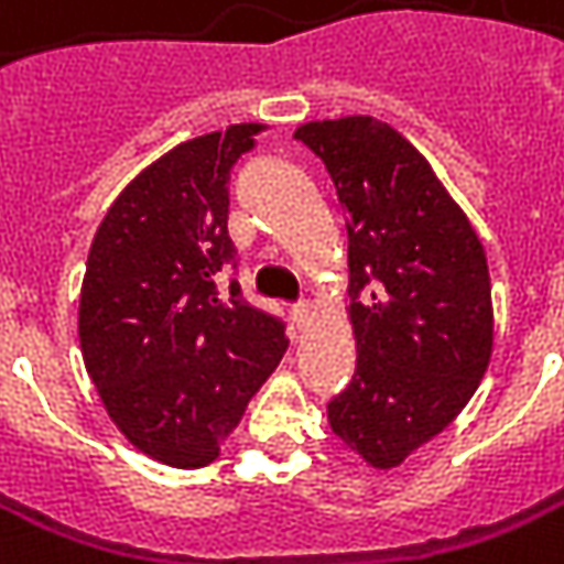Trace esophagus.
<instances>
[{"label":"esophagus","mask_w":564,"mask_h":564,"mask_svg":"<svg viewBox=\"0 0 564 564\" xmlns=\"http://www.w3.org/2000/svg\"><path fill=\"white\" fill-rule=\"evenodd\" d=\"M293 318H296V324H300V327H305V324L312 321V305H308L305 300L296 302V305H293Z\"/></svg>","instance_id":"34e87169"}]
</instances>
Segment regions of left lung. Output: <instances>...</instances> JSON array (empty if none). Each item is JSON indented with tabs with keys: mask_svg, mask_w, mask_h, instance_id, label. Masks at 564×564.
<instances>
[{
	"mask_svg": "<svg viewBox=\"0 0 564 564\" xmlns=\"http://www.w3.org/2000/svg\"><path fill=\"white\" fill-rule=\"evenodd\" d=\"M318 155L349 234L356 375L327 402L334 434L393 468L475 397L494 349L484 246L399 130L356 115L296 133Z\"/></svg>",
	"mask_w": 564,
	"mask_h": 564,
	"instance_id": "8db88e82",
	"label": "left lung"
}]
</instances>
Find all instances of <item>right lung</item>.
Listing matches in <instances>:
<instances>
[{
	"label": "right lung",
	"mask_w": 564,
	"mask_h": 564,
	"mask_svg": "<svg viewBox=\"0 0 564 564\" xmlns=\"http://www.w3.org/2000/svg\"><path fill=\"white\" fill-rule=\"evenodd\" d=\"M262 124L174 147L111 203L89 246L80 349L108 415L171 468L218 458L286 352V318L243 300L227 234L230 167Z\"/></svg>",
	"instance_id": "add662e5"
}]
</instances>
